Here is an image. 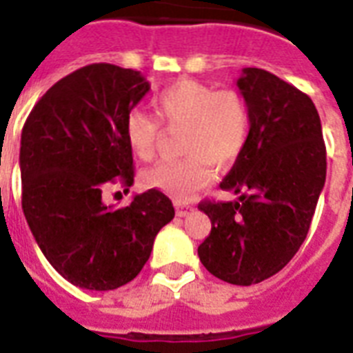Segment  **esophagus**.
I'll list each match as a JSON object with an SVG mask.
<instances>
[{"label": "esophagus", "instance_id": "obj_1", "mask_svg": "<svg viewBox=\"0 0 353 353\" xmlns=\"http://www.w3.org/2000/svg\"><path fill=\"white\" fill-rule=\"evenodd\" d=\"M194 210L192 205H185V203H176V214L179 216V218H183V216H188L190 212Z\"/></svg>", "mask_w": 353, "mask_h": 353}]
</instances>
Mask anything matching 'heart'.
Masks as SVG:
<instances>
[{"mask_svg": "<svg viewBox=\"0 0 353 353\" xmlns=\"http://www.w3.org/2000/svg\"><path fill=\"white\" fill-rule=\"evenodd\" d=\"M152 106L163 124L181 130L183 161H165L143 174V183L176 199H188L207 187L218 168L231 166L245 148L251 115L241 93L221 90L198 80H177L152 99ZM157 119L132 112L124 124L130 150L141 161L155 155L161 126Z\"/></svg>", "mask_w": 353, "mask_h": 353, "instance_id": "obj_1", "label": "heart"}]
</instances>
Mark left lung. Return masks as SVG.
<instances>
[{
    "label": "left lung",
    "mask_w": 353,
    "mask_h": 353,
    "mask_svg": "<svg viewBox=\"0 0 353 353\" xmlns=\"http://www.w3.org/2000/svg\"><path fill=\"white\" fill-rule=\"evenodd\" d=\"M249 139L220 183L236 201H201L212 229L198 247L209 273L236 285L276 274L301 249L326 181V146L312 99L276 74L245 68L236 82Z\"/></svg>",
    "instance_id": "obj_1"
}]
</instances>
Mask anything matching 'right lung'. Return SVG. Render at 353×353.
Here are the masks:
<instances>
[{
  "instance_id": "1",
  "label": "right lung",
  "mask_w": 353,
  "mask_h": 353,
  "mask_svg": "<svg viewBox=\"0 0 353 353\" xmlns=\"http://www.w3.org/2000/svg\"><path fill=\"white\" fill-rule=\"evenodd\" d=\"M150 91L133 69L91 63L58 80L21 130V209L43 256L71 284L117 290L148 262L174 207L150 188L115 209L110 183L132 187L133 157L124 124Z\"/></svg>"
}]
</instances>
